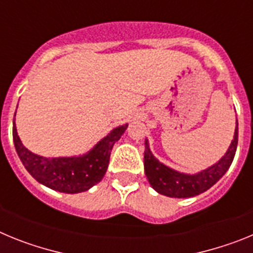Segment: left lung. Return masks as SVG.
I'll return each mask as SVG.
<instances>
[{
    "label": "left lung",
    "instance_id": "obj_1",
    "mask_svg": "<svg viewBox=\"0 0 253 253\" xmlns=\"http://www.w3.org/2000/svg\"><path fill=\"white\" fill-rule=\"evenodd\" d=\"M237 143H238V120H236L233 139L220 160L196 173H184L166 166L165 163L154 157L149 148L148 139H146L144 172L147 180L158 194L169 198H193L207 191L224 176L233 162Z\"/></svg>",
    "mask_w": 253,
    "mask_h": 253
}]
</instances>
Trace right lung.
<instances>
[{
	"instance_id": "obj_1",
	"label": "right lung",
	"mask_w": 253,
	"mask_h": 253,
	"mask_svg": "<svg viewBox=\"0 0 253 253\" xmlns=\"http://www.w3.org/2000/svg\"><path fill=\"white\" fill-rule=\"evenodd\" d=\"M126 128L128 124L116 126L90 151L71 157H43L29 151L17 135L15 119L12 137L20 161L39 184L59 193L78 194L90 190L104 178L110 161L111 149Z\"/></svg>"
}]
</instances>
